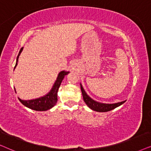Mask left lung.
Masks as SVG:
<instances>
[{
    "mask_svg": "<svg viewBox=\"0 0 151 151\" xmlns=\"http://www.w3.org/2000/svg\"><path fill=\"white\" fill-rule=\"evenodd\" d=\"M80 86H81V90L82 92V95H83V101H85L86 105H87L90 109L94 110V111L100 112L110 111V110H113L116 107H118V106L122 105V104L126 102V101H124L114 104H104L101 103V102L99 101H96L93 99H92L89 95H88V94L86 92L85 90L83 89L81 83H80Z\"/></svg>",
    "mask_w": 151,
    "mask_h": 151,
    "instance_id": "8db88e82",
    "label": "left lung"
}]
</instances>
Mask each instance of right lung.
Wrapping results in <instances>:
<instances>
[{
	"instance_id": "1",
	"label": "right lung",
	"mask_w": 151,
	"mask_h": 151,
	"mask_svg": "<svg viewBox=\"0 0 151 151\" xmlns=\"http://www.w3.org/2000/svg\"><path fill=\"white\" fill-rule=\"evenodd\" d=\"M23 47H22L21 50H20L19 55L17 56V63H16V65L14 67H17L18 64V61H19V56L21 55V53L23 51ZM70 72L65 71V70H62L59 73L57 76V80H56L55 83H54L53 86H52L51 90H50V92H48L43 96L41 97L37 98V99H29V100H23L21 99V98H19V101L21 102L22 104L24 105L26 107L30 108V109L37 110V111H46V110L50 109L53 106H55V104L57 102V92L58 90L61 86V83L62 81H63V78L65 77V75L69 73ZM15 92L16 89L14 88Z\"/></svg>"
}]
</instances>
